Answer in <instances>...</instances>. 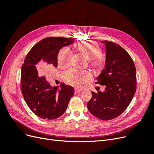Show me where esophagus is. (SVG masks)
Instances as JSON below:
<instances>
[{
	"mask_svg": "<svg viewBox=\"0 0 154 154\" xmlns=\"http://www.w3.org/2000/svg\"><path fill=\"white\" fill-rule=\"evenodd\" d=\"M81 91H82V89H80V88H76L75 89H74V92H75V94H76V93H78V92H80Z\"/></svg>",
	"mask_w": 154,
	"mask_h": 154,
	"instance_id": "1",
	"label": "esophagus"
}]
</instances>
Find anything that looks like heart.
<instances>
[{
	"label": "heart",
	"instance_id": "b5f03b06",
	"mask_svg": "<svg viewBox=\"0 0 154 154\" xmlns=\"http://www.w3.org/2000/svg\"><path fill=\"white\" fill-rule=\"evenodd\" d=\"M78 51L89 60L91 67L96 72L101 71L105 66V60L100 55L101 49L93 41H82L74 45ZM72 58V53L68 48L64 47L60 50L58 54V66L65 69L67 67ZM91 74L88 71L71 69L63 74V78L69 84L82 87L91 80Z\"/></svg>",
	"mask_w": 154,
	"mask_h": 154
}]
</instances>
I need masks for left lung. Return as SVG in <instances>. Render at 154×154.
<instances>
[{"label":"left lung","mask_w":154,"mask_h":154,"mask_svg":"<svg viewBox=\"0 0 154 154\" xmlns=\"http://www.w3.org/2000/svg\"><path fill=\"white\" fill-rule=\"evenodd\" d=\"M101 42L106 51L105 68L96 83L105 85V91L92 92L87 105L92 115L106 121L118 117L131 102L136 91V70L132 58L119 45Z\"/></svg>","instance_id":"1"}]
</instances>
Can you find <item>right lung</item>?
<instances>
[{
	"label": "right lung",
	"mask_w": 154,
	"mask_h": 154,
	"mask_svg": "<svg viewBox=\"0 0 154 154\" xmlns=\"http://www.w3.org/2000/svg\"><path fill=\"white\" fill-rule=\"evenodd\" d=\"M74 39L48 37L40 40L26 55L21 71L22 95L33 112L42 119H54L63 114L74 95L72 87L62 83L51 87L44 74L57 67L59 50L73 43Z\"/></svg>",
	"instance_id": "1"
}]
</instances>
